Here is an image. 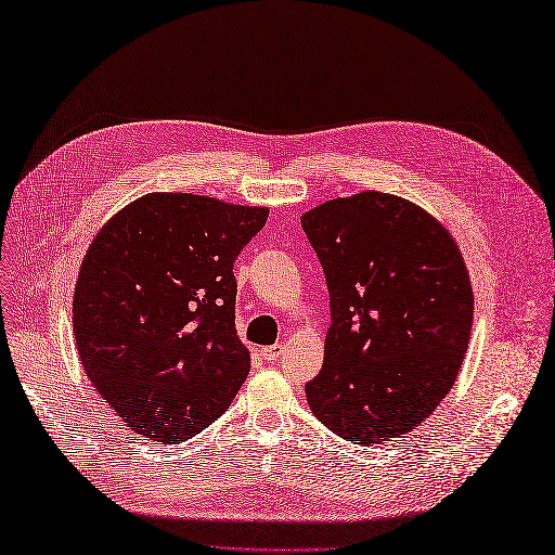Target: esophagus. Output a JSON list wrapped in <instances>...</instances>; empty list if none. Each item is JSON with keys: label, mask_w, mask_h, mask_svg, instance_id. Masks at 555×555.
Segmentation results:
<instances>
[{"label": "esophagus", "mask_w": 555, "mask_h": 555, "mask_svg": "<svg viewBox=\"0 0 555 555\" xmlns=\"http://www.w3.org/2000/svg\"><path fill=\"white\" fill-rule=\"evenodd\" d=\"M284 351V345H271V347H261V357L266 361H275L280 359V354Z\"/></svg>", "instance_id": "esophagus-1"}]
</instances>
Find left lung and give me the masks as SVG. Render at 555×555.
I'll return each mask as SVG.
<instances>
[{"instance_id":"1","label":"left lung","mask_w":555,"mask_h":555,"mask_svg":"<svg viewBox=\"0 0 555 555\" xmlns=\"http://www.w3.org/2000/svg\"><path fill=\"white\" fill-rule=\"evenodd\" d=\"M331 294L324 365L310 410L373 447L424 424L459 377L475 317L463 255L412 201L365 190L300 217Z\"/></svg>"}]
</instances>
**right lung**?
Returning <instances> with one entry per match:
<instances>
[{
    "mask_svg": "<svg viewBox=\"0 0 555 555\" xmlns=\"http://www.w3.org/2000/svg\"><path fill=\"white\" fill-rule=\"evenodd\" d=\"M263 206L153 192L96 231L74 289L82 367L143 438L178 444L231 405L249 373L236 333L233 261Z\"/></svg>",
    "mask_w": 555,
    "mask_h": 555,
    "instance_id": "add662e5",
    "label": "right lung"
}]
</instances>
